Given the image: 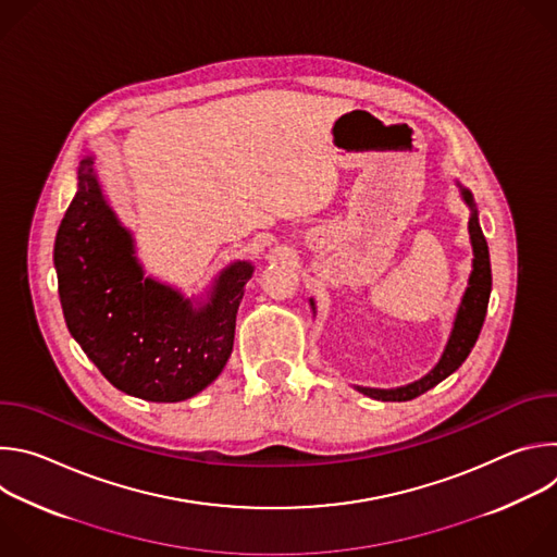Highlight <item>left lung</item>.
<instances>
[{"instance_id":"obj_1","label":"left lung","mask_w":557,"mask_h":557,"mask_svg":"<svg viewBox=\"0 0 557 557\" xmlns=\"http://www.w3.org/2000/svg\"><path fill=\"white\" fill-rule=\"evenodd\" d=\"M456 187L460 189L462 202L469 207V243L473 251L471 260V273L467 280V288L462 293V299L458 304L456 317H454V326L447 337V344L443 348V355L438 363L419 381H412L401 387H363L355 385L361 394L370 396V399L376 401H410L421 396L423 392L432 389L438 385L443 379H447L451 372H456L467 355L471 352L475 339L481 335L485 314H487V304H490V293H492V264H490V249L487 240L483 235V228L479 224V209H475L473 196L469 189H465L458 181ZM310 308L314 312V299H310Z\"/></svg>"}]
</instances>
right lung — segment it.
Listing matches in <instances>:
<instances>
[{"label": "right lung", "mask_w": 557, "mask_h": 557, "mask_svg": "<svg viewBox=\"0 0 557 557\" xmlns=\"http://www.w3.org/2000/svg\"><path fill=\"white\" fill-rule=\"evenodd\" d=\"M54 269L70 335L121 392L151 404H178L224 370L235 314L256 267L233 260L187 297L145 275L132 231L110 207L95 156L76 170V194L59 224Z\"/></svg>", "instance_id": "right-lung-1"}]
</instances>
